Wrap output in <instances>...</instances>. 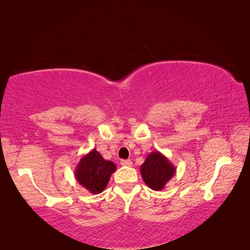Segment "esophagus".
<instances>
[{
  "label": "esophagus",
  "mask_w": 250,
  "mask_h": 250,
  "mask_svg": "<svg viewBox=\"0 0 250 250\" xmlns=\"http://www.w3.org/2000/svg\"><path fill=\"white\" fill-rule=\"evenodd\" d=\"M120 164L122 167H131L132 166V162H131L130 160H121Z\"/></svg>",
  "instance_id": "esophagus-1"
}]
</instances>
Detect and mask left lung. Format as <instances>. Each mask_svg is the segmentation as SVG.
<instances>
[{
	"label": "left lung",
	"instance_id": "8db88e82",
	"mask_svg": "<svg viewBox=\"0 0 250 250\" xmlns=\"http://www.w3.org/2000/svg\"><path fill=\"white\" fill-rule=\"evenodd\" d=\"M145 183L153 191H161L176 173V168L166 155L159 151L151 152L140 167Z\"/></svg>",
	"mask_w": 250,
	"mask_h": 250
}]
</instances>
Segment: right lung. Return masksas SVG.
Instances as JSON below:
<instances>
[{
  "mask_svg": "<svg viewBox=\"0 0 250 250\" xmlns=\"http://www.w3.org/2000/svg\"><path fill=\"white\" fill-rule=\"evenodd\" d=\"M117 170L116 164L104 160L96 149L84 154L75 167L78 183L91 194H99L107 188L110 176Z\"/></svg>",
  "mask_w": 250,
  "mask_h": 250,
  "instance_id": "right-lung-1",
  "label": "right lung"
}]
</instances>
